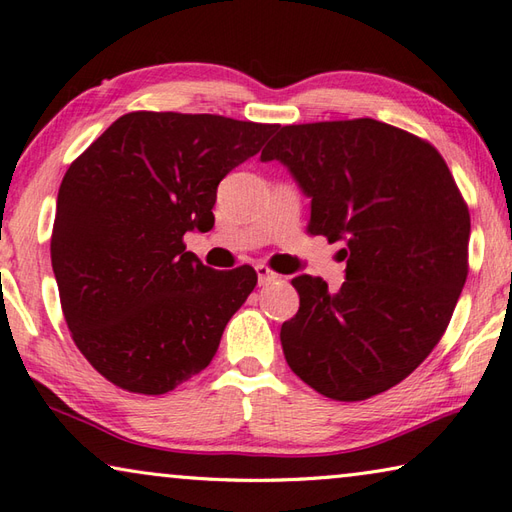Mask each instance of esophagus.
<instances>
[{"label":"esophagus","instance_id":"obj_1","mask_svg":"<svg viewBox=\"0 0 512 512\" xmlns=\"http://www.w3.org/2000/svg\"><path fill=\"white\" fill-rule=\"evenodd\" d=\"M257 281H259V286H268V284H273V281L279 277L277 273H273V270H270L268 266H264V264H259L257 268Z\"/></svg>","mask_w":512,"mask_h":512}]
</instances>
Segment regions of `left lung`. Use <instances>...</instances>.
Wrapping results in <instances>:
<instances>
[{
	"label": "left lung",
	"mask_w": 512,
	"mask_h": 512,
	"mask_svg": "<svg viewBox=\"0 0 512 512\" xmlns=\"http://www.w3.org/2000/svg\"><path fill=\"white\" fill-rule=\"evenodd\" d=\"M262 160L310 198V235L345 242L339 292L292 279L299 312L279 334L290 369L345 402L398 385L442 339L469 275V206L447 162L374 118L286 125Z\"/></svg>",
	"instance_id": "1"
}]
</instances>
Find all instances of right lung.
<instances>
[{
  "mask_svg": "<svg viewBox=\"0 0 512 512\" xmlns=\"http://www.w3.org/2000/svg\"><path fill=\"white\" fill-rule=\"evenodd\" d=\"M277 129L129 112L65 171L50 242L63 317L116 387L167 394L213 361L257 273L204 266L182 237L209 231L217 184Z\"/></svg>",
  "mask_w": 512,
  "mask_h": 512,
  "instance_id": "add662e5",
  "label": "right lung"
}]
</instances>
